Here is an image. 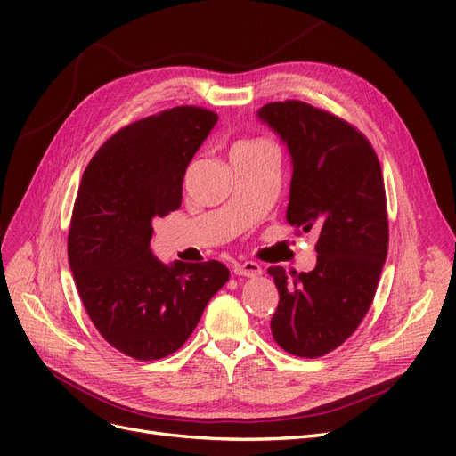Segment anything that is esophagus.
<instances>
[{"mask_svg":"<svg viewBox=\"0 0 456 456\" xmlns=\"http://www.w3.org/2000/svg\"><path fill=\"white\" fill-rule=\"evenodd\" d=\"M233 273L241 275V278H256V275L262 273V266L258 265V262L245 260V262H240V265L233 266Z\"/></svg>","mask_w":456,"mask_h":456,"instance_id":"1","label":"esophagus"}]
</instances>
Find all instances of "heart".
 I'll use <instances>...</instances> for the list:
<instances>
[{
  "label": "heart",
  "mask_w": 456,
  "mask_h": 456,
  "mask_svg": "<svg viewBox=\"0 0 456 456\" xmlns=\"http://www.w3.org/2000/svg\"><path fill=\"white\" fill-rule=\"evenodd\" d=\"M268 142H265V141H245V142H240V144H236L233 146V151L236 150H253V148H260V146H266Z\"/></svg>",
  "instance_id": "1"
}]
</instances>
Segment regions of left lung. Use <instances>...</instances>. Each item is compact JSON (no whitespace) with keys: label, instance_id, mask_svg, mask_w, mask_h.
I'll return each mask as SVG.
<instances>
[{"label":"left lung","instance_id":"1","mask_svg":"<svg viewBox=\"0 0 456 456\" xmlns=\"http://www.w3.org/2000/svg\"><path fill=\"white\" fill-rule=\"evenodd\" d=\"M258 118L291 154L287 223L320 233L312 272L268 268L280 293L272 335L289 354L322 357L354 333L377 293L388 255L382 169L365 136L325 110L270 102Z\"/></svg>","mask_w":456,"mask_h":456}]
</instances>
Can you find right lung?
<instances>
[{"instance_id":"right-lung-1","label":"right lung","mask_w":456,"mask_h":456,"mask_svg":"<svg viewBox=\"0 0 456 456\" xmlns=\"http://www.w3.org/2000/svg\"><path fill=\"white\" fill-rule=\"evenodd\" d=\"M218 116L176 106L119 129L99 148L74 203L68 260L81 302L108 344L141 362L176 352L230 270L218 260L163 265L151 220L178 209L188 163Z\"/></svg>"}]
</instances>
